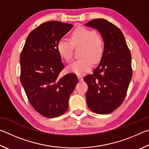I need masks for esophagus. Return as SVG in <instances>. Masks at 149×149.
Returning <instances> with one entry per match:
<instances>
[{"mask_svg":"<svg viewBox=\"0 0 149 149\" xmlns=\"http://www.w3.org/2000/svg\"><path fill=\"white\" fill-rule=\"evenodd\" d=\"M77 77H78V79H79V81H82L84 80V78H83L81 75H78Z\"/></svg>","mask_w":149,"mask_h":149,"instance_id":"1","label":"esophagus"}]
</instances>
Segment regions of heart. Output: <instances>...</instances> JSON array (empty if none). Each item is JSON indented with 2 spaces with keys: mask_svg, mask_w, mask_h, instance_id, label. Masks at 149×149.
Segmentation results:
<instances>
[{
  "mask_svg": "<svg viewBox=\"0 0 149 149\" xmlns=\"http://www.w3.org/2000/svg\"><path fill=\"white\" fill-rule=\"evenodd\" d=\"M70 41L60 40L57 44V50L60 56L67 62L72 60L73 46L82 45L81 56L82 58L75 60L68 67L69 72L77 75H82L91 70L93 62H99L104 51V41L102 36L93 29L79 26L70 35Z\"/></svg>",
  "mask_w": 149,
  "mask_h": 149,
  "instance_id": "obj_1",
  "label": "heart"
}]
</instances>
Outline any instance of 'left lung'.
<instances>
[{
    "label": "left lung",
    "instance_id": "8db88e82",
    "mask_svg": "<svg viewBox=\"0 0 149 149\" xmlns=\"http://www.w3.org/2000/svg\"><path fill=\"white\" fill-rule=\"evenodd\" d=\"M97 29L104 41V51L93 74L84 77L86 100L93 112L107 114L122 104L132 77V55L121 30L104 19L85 24Z\"/></svg>",
    "mask_w": 149,
    "mask_h": 149
}]
</instances>
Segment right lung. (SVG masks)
Wrapping results in <instances>:
<instances>
[{"label":"right lung","mask_w":149,"mask_h":149,"mask_svg":"<svg viewBox=\"0 0 149 149\" xmlns=\"http://www.w3.org/2000/svg\"><path fill=\"white\" fill-rule=\"evenodd\" d=\"M72 27L58 21L41 24L27 36L20 55V81L27 99L37 112L49 118L66 112L78 83L74 74L59 76L64 65L57 44Z\"/></svg>","instance_id":"obj_1"}]
</instances>
